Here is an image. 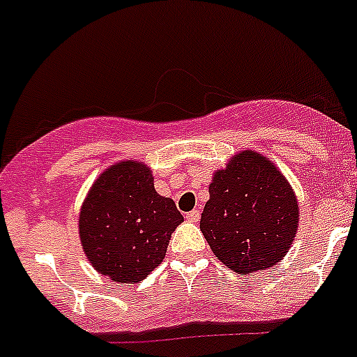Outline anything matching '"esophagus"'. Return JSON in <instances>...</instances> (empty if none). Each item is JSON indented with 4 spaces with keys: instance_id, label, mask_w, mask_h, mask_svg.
Returning a JSON list of instances; mask_svg holds the SVG:
<instances>
[{
    "instance_id": "34e87169",
    "label": "esophagus",
    "mask_w": 357,
    "mask_h": 357,
    "mask_svg": "<svg viewBox=\"0 0 357 357\" xmlns=\"http://www.w3.org/2000/svg\"><path fill=\"white\" fill-rule=\"evenodd\" d=\"M185 219H188L189 222H198V220H199V210H192V212L185 213Z\"/></svg>"
}]
</instances>
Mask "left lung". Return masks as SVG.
I'll list each match as a JSON object with an SVG mask.
<instances>
[{
    "label": "left lung",
    "instance_id": "8db88e82",
    "mask_svg": "<svg viewBox=\"0 0 357 357\" xmlns=\"http://www.w3.org/2000/svg\"><path fill=\"white\" fill-rule=\"evenodd\" d=\"M208 192L199 229L217 259L245 275L286 256L298 229V202L270 159L242 152L213 175Z\"/></svg>",
    "mask_w": 357,
    "mask_h": 357
}]
</instances>
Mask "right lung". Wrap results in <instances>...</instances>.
I'll return each instance as SVG.
<instances>
[{
    "instance_id": "1",
    "label": "right lung",
    "mask_w": 357,
    "mask_h": 357,
    "mask_svg": "<svg viewBox=\"0 0 357 357\" xmlns=\"http://www.w3.org/2000/svg\"><path fill=\"white\" fill-rule=\"evenodd\" d=\"M184 220L154 189L151 169L122 161L100 175L82 205L80 242L87 259L114 282H140L165 259L172 233Z\"/></svg>"
}]
</instances>
